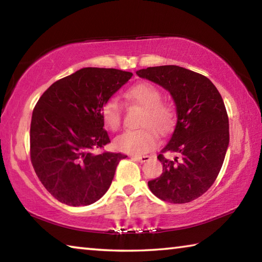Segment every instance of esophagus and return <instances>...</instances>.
<instances>
[{
	"label": "esophagus",
	"mask_w": 262,
	"mask_h": 262,
	"mask_svg": "<svg viewBox=\"0 0 262 262\" xmlns=\"http://www.w3.org/2000/svg\"><path fill=\"white\" fill-rule=\"evenodd\" d=\"M134 158L136 159V161H139L140 163H145L151 159V157L147 156V155H143V156H134Z\"/></svg>",
	"instance_id": "esophagus-1"
}]
</instances>
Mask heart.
I'll list each match as a JSON object with an SVG mask.
<instances>
[{"label":"heart","instance_id":"b5f03b06","mask_svg":"<svg viewBox=\"0 0 262 262\" xmlns=\"http://www.w3.org/2000/svg\"><path fill=\"white\" fill-rule=\"evenodd\" d=\"M126 97L133 103L144 107L140 119L142 128L127 130L114 140V147L119 151L142 155L152 150L157 144L156 130L165 136L176 123V112L171 105L162 101V95L152 84L142 82L129 88ZM100 117L104 126L111 132H117L121 126L122 104L117 97H112L101 106Z\"/></svg>","mask_w":262,"mask_h":262}]
</instances>
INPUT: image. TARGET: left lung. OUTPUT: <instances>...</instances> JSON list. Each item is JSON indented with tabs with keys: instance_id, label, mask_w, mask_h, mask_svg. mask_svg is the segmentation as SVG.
Returning <instances> with one entry per match:
<instances>
[{
	"instance_id": "8db88e82",
	"label": "left lung",
	"mask_w": 262,
	"mask_h": 262,
	"mask_svg": "<svg viewBox=\"0 0 262 262\" xmlns=\"http://www.w3.org/2000/svg\"><path fill=\"white\" fill-rule=\"evenodd\" d=\"M136 74L170 92L178 117L157 156L162 174L148 181L149 188L163 201H193L215 183L227 154L229 118L222 96L209 78L179 66L149 67ZM165 153L176 157L168 159Z\"/></svg>"
}]
</instances>
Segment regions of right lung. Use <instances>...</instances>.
Masks as SVG:
<instances>
[{
	"label": "right lung",
	"mask_w": 262,
	"mask_h": 262,
	"mask_svg": "<svg viewBox=\"0 0 262 262\" xmlns=\"http://www.w3.org/2000/svg\"><path fill=\"white\" fill-rule=\"evenodd\" d=\"M133 74L83 68L53 83L34 106L30 128L31 162L56 200L79 207L107 192L126 155L99 152L110 143L100 110Z\"/></svg>",
	"instance_id": "right-lung-1"
}]
</instances>
